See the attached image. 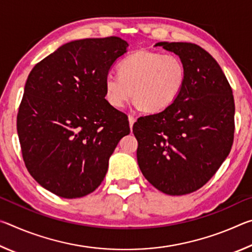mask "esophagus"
Wrapping results in <instances>:
<instances>
[{
    "mask_svg": "<svg viewBox=\"0 0 252 252\" xmlns=\"http://www.w3.org/2000/svg\"><path fill=\"white\" fill-rule=\"evenodd\" d=\"M135 122V118L133 116H129V123H130V127L132 129V126H133Z\"/></svg>",
    "mask_w": 252,
    "mask_h": 252,
    "instance_id": "obj_1",
    "label": "esophagus"
}]
</instances>
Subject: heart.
<instances>
[{
  "mask_svg": "<svg viewBox=\"0 0 252 252\" xmlns=\"http://www.w3.org/2000/svg\"><path fill=\"white\" fill-rule=\"evenodd\" d=\"M186 74V66L177 55L139 50L122 60L119 75L105 76V99L120 109L133 96L146 112H161L178 97Z\"/></svg>",
  "mask_w": 252,
  "mask_h": 252,
  "instance_id": "obj_1",
  "label": "heart"
}]
</instances>
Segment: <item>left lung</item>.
Returning a JSON list of instances; mask_svg holds the SVG:
<instances>
[{
  "instance_id": "obj_1",
  "label": "left lung",
  "mask_w": 252,
  "mask_h": 252,
  "mask_svg": "<svg viewBox=\"0 0 252 252\" xmlns=\"http://www.w3.org/2000/svg\"><path fill=\"white\" fill-rule=\"evenodd\" d=\"M179 55L186 82L171 105L133 125L144 178L161 192L183 195L203 187L231 150L234 100L217 61L199 45L159 42Z\"/></svg>"
}]
</instances>
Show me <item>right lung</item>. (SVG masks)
Instances as JSON below:
<instances>
[{"label": "right lung", "instance_id": "obj_1", "mask_svg": "<svg viewBox=\"0 0 252 252\" xmlns=\"http://www.w3.org/2000/svg\"><path fill=\"white\" fill-rule=\"evenodd\" d=\"M127 45L118 36L72 41L30 72L16 120L21 150L34 180L59 197L93 192L130 133L126 114L105 100L104 89Z\"/></svg>", "mask_w": 252, "mask_h": 252}]
</instances>
